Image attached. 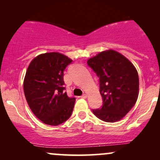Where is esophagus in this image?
<instances>
[{
	"instance_id": "34e87169",
	"label": "esophagus",
	"mask_w": 160,
	"mask_h": 160,
	"mask_svg": "<svg viewBox=\"0 0 160 160\" xmlns=\"http://www.w3.org/2000/svg\"><path fill=\"white\" fill-rule=\"evenodd\" d=\"M81 98H87V95H86V94L82 95H81Z\"/></svg>"
}]
</instances>
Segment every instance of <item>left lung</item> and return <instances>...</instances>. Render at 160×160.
<instances>
[{
    "mask_svg": "<svg viewBox=\"0 0 160 160\" xmlns=\"http://www.w3.org/2000/svg\"><path fill=\"white\" fill-rule=\"evenodd\" d=\"M87 64L99 78L101 108L93 113L104 122L120 120L136 103L138 96V71L129 60L120 52L107 50L89 58Z\"/></svg>",
    "mask_w": 160,
    "mask_h": 160,
    "instance_id": "left-lung-1",
    "label": "left lung"
}]
</instances>
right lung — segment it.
Here are the masks:
<instances>
[{"label":"right lung","mask_w":160,"mask_h":160,"mask_svg":"<svg viewBox=\"0 0 160 160\" xmlns=\"http://www.w3.org/2000/svg\"><path fill=\"white\" fill-rule=\"evenodd\" d=\"M72 60L58 52L40 54L31 62L24 79L25 98L43 123L58 126L71 116L75 98L65 91L64 71Z\"/></svg>","instance_id":"obj_1"}]
</instances>
